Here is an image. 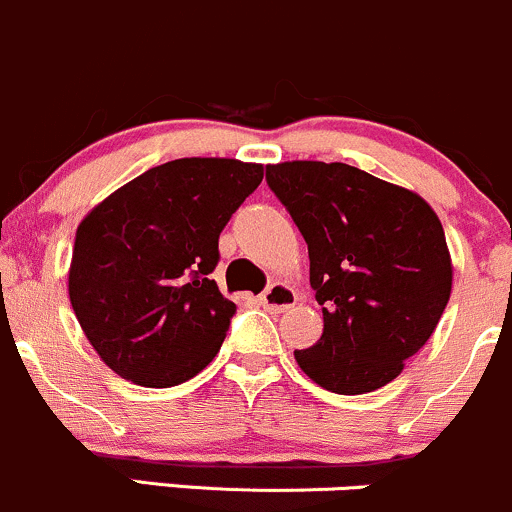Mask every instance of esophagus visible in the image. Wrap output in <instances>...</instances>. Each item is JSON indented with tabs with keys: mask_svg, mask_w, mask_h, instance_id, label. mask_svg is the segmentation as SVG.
I'll list each match as a JSON object with an SVG mask.
<instances>
[{
	"mask_svg": "<svg viewBox=\"0 0 512 512\" xmlns=\"http://www.w3.org/2000/svg\"><path fill=\"white\" fill-rule=\"evenodd\" d=\"M258 302H261L268 312H288L290 307H295V302H298V295H295V290L290 288V285L271 283L263 290Z\"/></svg>",
	"mask_w": 512,
	"mask_h": 512,
	"instance_id": "34e87169",
	"label": "esophagus"
}]
</instances>
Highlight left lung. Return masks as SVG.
Instances as JSON below:
<instances>
[{
  "label": "left lung",
  "instance_id": "1",
  "mask_svg": "<svg viewBox=\"0 0 512 512\" xmlns=\"http://www.w3.org/2000/svg\"><path fill=\"white\" fill-rule=\"evenodd\" d=\"M266 183L310 254L322 337L295 361L317 386H386L432 337L452 293L442 222L415 192L346 163L266 166Z\"/></svg>",
  "mask_w": 512,
  "mask_h": 512
}]
</instances>
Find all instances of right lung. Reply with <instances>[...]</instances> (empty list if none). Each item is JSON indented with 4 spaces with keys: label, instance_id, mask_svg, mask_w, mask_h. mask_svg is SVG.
Listing matches in <instances>:
<instances>
[{
    "label": "right lung",
    "instance_id": "1",
    "mask_svg": "<svg viewBox=\"0 0 512 512\" xmlns=\"http://www.w3.org/2000/svg\"><path fill=\"white\" fill-rule=\"evenodd\" d=\"M261 180L258 163L178 158L146 170L82 219L70 302L114 373L168 388L217 356L236 312L210 278L219 234Z\"/></svg>",
    "mask_w": 512,
    "mask_h": 512
}]
</instances>
